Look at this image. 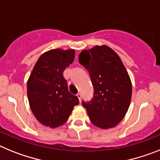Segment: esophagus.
Returning <instances> with one entry per match:
<instances>
[{
  "label": "esophagus",
  "mask_w": 160,
  "mask_h": 160,
  "mask_svg": "<svg viewBox=\"0 0 160 160\" xmlns=\"http://www.w3.org/2000/svg\"><path fill=\"white\" fill-rule=\"evenodd\" d=\"M76 96H77V97L79 98V100H81V93H80V92H78V93L76 94Z\"/></svg>",
  "instance_id": "obj_1"
}]
</instances>
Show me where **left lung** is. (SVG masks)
Segmentation results:
<instances>
[{"label":"left lung","mask_w":160,"mask_h":160,"mask_svg":"<svg viewBox=\"0 0 160 160\" xmlns=\"http://www.w3.org/2000/svg\"><path fill=\"white\" fill-rule=\"evenodd\" d=\"M80 64L88 70L93 85L94 97L82 102L91 122L98 128L115 127L130 106L132 84L122 59L106 45L84 50L79 55Z\"/></svg>","instance_id":"obj_1"}]
</instances>
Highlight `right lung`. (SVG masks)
<instances>
[{"label": "right lung", "instance_id": "add662e5", "mask_svg": "<svg viewBox=\"0 0 160 160\" xmlns=\"http://www.w3.org/2000/svg\"><path fill=\"white\" fill-rule=\"evenodd\" d=\"M75 50L52 49L38 58L27 81L30 109L36 119L45 126L56 128L68 121L79 99L68 91L63 76L72 63Z\"/></svg>", "mask_w": 160, "mask_h": 160}]
</instances>
